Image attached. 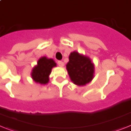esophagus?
<instances>
[{
    "label": "esophagus",
    "mask_w": 131,
    "mask_h": 131,
    "mask_svg": "<svg viewBox=\"0 0 131 131\" xmlns=\"http://www.w3.org/2000/svg\"><path fill=\"white\" fill-rule=\"evenodd\" d=\"M57 64H58V65L59 66V67H64V62H62V61H61V60H58V62H57Z\"/></svg>",
    "instance_id": "obj_1"
}]
</instances>
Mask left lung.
I'll use <instances>...</instances> for the list:
<instances>
[{
  "instance_id": "obj_1",
  "label": "left lung",
  "mask_w": 131,
  "mask_h": 131,
  "mask_svg": "<svg viewBox=\"0 0 131 131\" xmlns=\"http://www.w3.org/2000/svg\"><path fill=\"white\" fill-rule=\"evenodd\" d=\"M67 69L71 81L77 85H85L93 78V64L88 57L77 52L71 53Z\"/></svg>"
}]
</instances>
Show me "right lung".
<instances>
[{"label":"right lung","mask_w":131,"mask_h":131,"mask_svg":"<svg viewBox=\"0 0 131 131\" xmlns=\"http://www.w3.org/2000/svg\"><path fill=\"white\" fill-rule=\"evenodd\" d=\"M56 64L53 59H48L46 57H41L39 59L38 64L32 70L31 77L36 83L46 84L49 81V75Z\"/></svg>","instance_id":"1"}]
</instances>
